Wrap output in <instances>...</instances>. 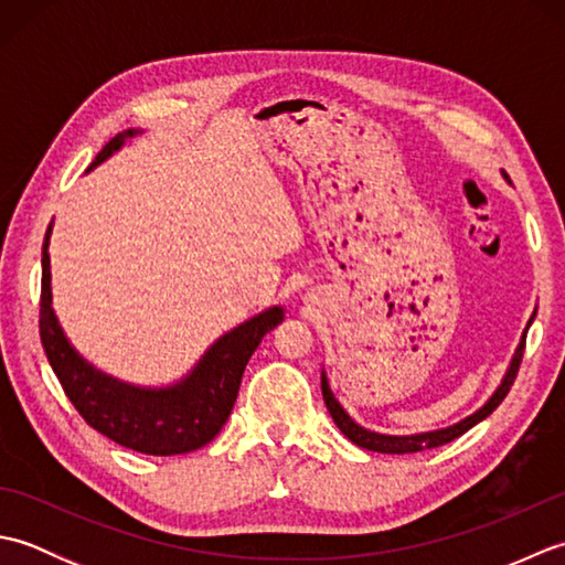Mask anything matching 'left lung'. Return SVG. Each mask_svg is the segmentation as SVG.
<instances>
[{"mask_svg":"<svg viewBox=\"0 0 565 565\" xmlns=\"http://www.w3.org/2000/svg\"><path fill=\"white\" fill-rule=\"evenodd\" d=\"M524 344H526V334H522V342L518 347V352H514V359H512V364L508 369V374H505V379H502L500 388L493 393V398H490L481 407V411L473 413L471 417L461 419L459 425L447 427V429L425 431V435H413V437H388V435H376V431H369L364 427H359L354 419L342 411V405L334 401V395H332V391L328 386L326 374H322V398H326V405H328V411H330V415L334 419V425H338L342 429V435L347 439H352L356 447L369 449V451H381V454H413V451H423V449H435V447H441V444H447V441H451L456 437H461L463 431H468L473 425L481 423V419H486L502 401H505V395L510 393L514 379H518V371H520V364H522V354H524Z\"/></svg>","mask_w":565,"mask_h":565,"instance_id":"left-lung-1","label":"left lung"}]
</instances>
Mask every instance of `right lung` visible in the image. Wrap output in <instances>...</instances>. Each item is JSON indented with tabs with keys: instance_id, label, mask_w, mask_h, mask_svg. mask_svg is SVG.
<instances>
[{
	"instance_id": "right-lung-1",
	"label": "right lung",
	"mask_w": 565,
	"mask_h": 565,
	"mask_svg": "<svg viewBox=\"0 0 565 565\" xmlns=\"http://www.w3.org/2000/svg\"><path fill=\"white\" fill-rule=\"evenodd\" d=\"M138 130L128 128L106 142L92 167L134 138ZM51 225L43 239L41 276V316L39 330L47 362L63 386L70 403L84 423L126 449L152 456H172L201 449L209 444L231 415L243 371L264 334L284 320L281 308L259 313L233 332L223 334L191 374L170 388L146 391L102 374L72 350L57 326L51 306V255H47Z\"/></svg>"
}]
</instances>
